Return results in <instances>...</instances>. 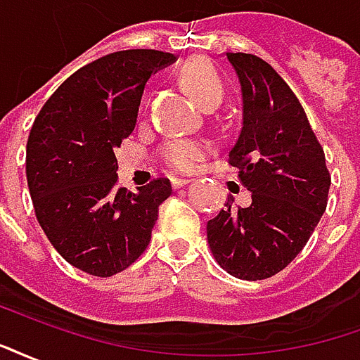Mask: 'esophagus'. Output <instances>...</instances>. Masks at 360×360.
Wrapping results in <instances>:
<instances>
[{"mask_svg":"<svg viewBox=\"0 0 360 360\" xmlns=\"http://www.w3.org/2000/svg\"><path fill=\"white\" fill-rule=\"evenodd\" d=\"M188 183H191V179H172V187L181 188L185 187V185H188Z\"/></svg>","mask_w":360,"mask_h":360,"instance_id":"1","label":"esophagus"}]
</instances>
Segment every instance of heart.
<instances>
[{
    "mask_svg": "<svg viewBox=\"0 0 360 360\" xmlns=\"http://www.w3.org/2000/svg\"><path fill=\"white\" fill-rule=\"evenodd\" d=\"M179 81L204 110L218 108L226 96V86L219 79V75L214 71L210 63L200 61V59L188 61L187 65L181 69ZM208 152H210L208 142L195 141V139H173L164 144L162 160L173 172L188 173L195 169L196 164Z\"/></svg>",
    "mask_w": 360,
    "mask_h": 360,
    "instance_id": "heart-1",
    "label": "heart"
}]
</instances>
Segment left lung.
<instances>
[{"label": "left lung", "mask_w": 360, "mask_h": 360, "mask_svg": "<svg viewBox=\"0 0 360 360\" xmlns=\"http://www.w3.org/2000/svg\"><path fill=\"white\" fill-rule=\"evenodd\" d=\"M243 94V127L229 164L250 191L247 208L224 210L208 221L216 262L233 278L266 279L293 260L318 226L332 177L307 113L264 59L226 53Z\"/></svg>", "instance_id": "left-lung-1"}]
</instances>
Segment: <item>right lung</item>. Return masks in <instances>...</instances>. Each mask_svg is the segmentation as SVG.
Instances as JSON below:
<instances>
[{
    "label": "right lung",
    "instance_id": "1",
    "mask_svg": "<svg viewBox=\"0 0 360 360\" xmlns=\"http://www.w3.org/2000/svg\"><path fill=\"white\" fill-rule=\"evenodd\" d=\"M173 53L125 50L81 67L36 115L27 181L36 218L67 262L110 278L146 250L169 179L139 193L117 187L113 150L134 131L144 84Z\"/></svg>",
    "mask_w": 360,
    "mask_h": 360
}]
</instances>
